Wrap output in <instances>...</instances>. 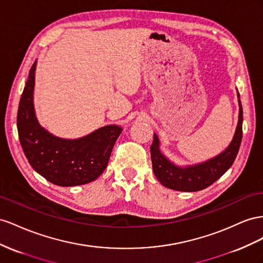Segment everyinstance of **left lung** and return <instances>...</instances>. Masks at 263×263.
Instances as JSON below:
<instances>
[{
	"mask_svg": "<svg viewBox=\"0 0 263 263\" xmlns=\"http://www.w3.org/2000/svg\"><path fill=\"white\" fill-rule=\"evenodd\" d=\"M239 102V119L235 136L228 147L213 159L192 166L181 167L172 163L160 151V140L154 133L151 145V160L153 172L161 184L167 189L179 192H197L215 183L230 168L235 162L242 139V106L240 95L237 92Z\"/></svg>",
	"mask_w": 263,
	"mask_h": 263,
	"instance_id": "left-lung-1",
	"label": "left lung"
}]
</instances>
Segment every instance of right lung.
<instances>
[{
    "instance_id": "right-lung-1",
    "label": "right lung",
    "mask_w": 263,
    "mask_h": 263,
    "mask_svg": "<svg viewBox=\"0 0 263 263\" xmlns=\"http://www.w3.org/2000/svg\"><path fill=\"white\" fill-rule=\"evenodd\" d=\"M35 69L34 63L17 111L18 138L26 159L37 173L58 186H77L95 181L106 170L122 127L102 126L74 140L52 136L39 123L35 116Z\"/></svg>"
}]
</instances>
